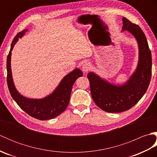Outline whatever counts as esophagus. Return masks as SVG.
<instances>
[{
  "label": "esophagus",
  "instance_id": "1",
  "mask_svg": "<svg viewBox=\"0 0 157 157\" xmlns=\"http://www.w3.org/2000/svg\"><path fill=\"white\" fill-rule=\"evenodd\" d=\"M90 67H91L90 63L89 62H85L82 65V71L84 73L88 72V70L90 69Z\"/></svg>",
  "mask_w": 157,
  "mask_h": 157
}]
</instances>
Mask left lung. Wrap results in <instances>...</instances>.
Masks as SVG:
<instances>
[{"mask_svg": "<svg viewBox=\"0 0 157 157\" xmlns=\"http://www.w3.org/2000/svg\"><path fill=\"white\" fill-rule=\"evenodd\" d=\"M121 32L128 31L135 38L138 46V61L135 71L122 84H115L89 72L93 101L100 109L108 113H120L134 106L146 93L152 75V56L147 40L138 25L122 18Z\"/></svg>", "mask_w": 157, "mask_h": 157, "instance_id": "left-lung-1", "label": "left lung"}]
</instances>
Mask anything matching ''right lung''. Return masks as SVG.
I'll use <instances>...</instances> for the list:
<instances>
[{
  "mask_svg": "<svg viewBox=\"0 0 157 157\" xmlns=\"http://www.w3.org/2000/svg\"><path fill=\"white\" fill-rule=\"evenodd\" d=\"M28 29L18 33L11 43L6 59L7 84L10 94L19 107L32 117L40 120H48L56 117L65 111L69 102L73 85L75 80L83 75L79 68H75L67 74L51 94L42 98H30L20 94L13 82L11 71V54L15 44L25 35Z\"/></svg>",
  "mask_w": 157,
  "mask_h": 157,
  "instance_id": "1",
  "label": "right lung"
}]
</instances>
